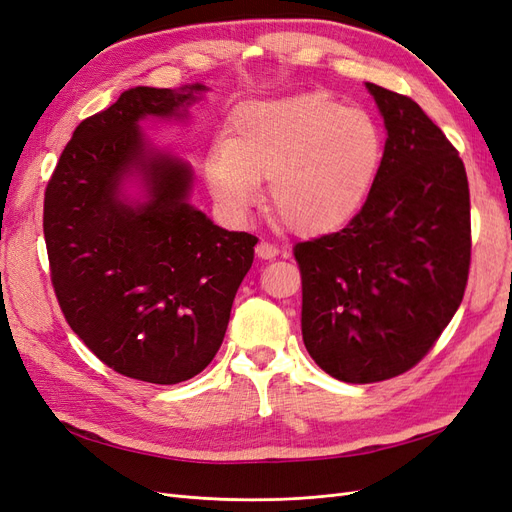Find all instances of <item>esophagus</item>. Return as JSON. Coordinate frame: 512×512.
<instances>
[{"instance_id": "34e87169", "label": "esophagus", "mask_w": 512, "mask_h": 512, "mask_svg": "<svg viewBox=\"0 0 512 512\" xmlns=\"http://www.w3.org/2000/svg\"><path fill=\"white\" fill-rule=\"evenodd\" d=\"M277 254H280V250H277V247H275L273 243H269V241H258V245H256V256H258V258L271 260V258H275Z\"/></svg>"}]
</instances>
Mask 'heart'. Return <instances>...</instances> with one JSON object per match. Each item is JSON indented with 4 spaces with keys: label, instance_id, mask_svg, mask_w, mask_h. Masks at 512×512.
Segmentation results:
<instances>
[{
    "label": "heart",
    "instance_id": "heart-1",
    "mask_svg": "<svg viewBox=\"0 0 512 512\" xmlns=\"http://www.w3.org/2000/svg\"><path fill=\"white\" fill-rule=\"evenodd\" d=\"M382 132L361 108L327 94L247 102L205 156L213 198L245 215L269 179L273 220L292 235L316 237L346 224L374 185Z\"/></svg>",
    "mask_w": 512,
    "mask_h": 512
}]
</instances>
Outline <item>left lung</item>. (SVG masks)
<instances>
[{"instance_id":"left-lung-1","label":"left lung","mask_w":512,"mask_h":512,"mask_svg":"<svg viewBox=\"0 0 512 512\" xmlns=\"http://www.w3.org/2000/svg\"><path fill=\"white\" fill-rule=\"evenodd\" d=\"M367 89L389 136L365 205L339 232L294 245L305 348L352 384L395 378L423 359L461 305L472 252L457 149L412 98Z\"/></svg>"}]
</instances>
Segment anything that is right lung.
Returning <instances> with one entry per match:
<instances>
[{"label": "right lung", "instance_id": "right-lung-1", "mask_svg": "<svg viewBox=\"0 0 512 512\" xmlns=\"http://www.w3.org/2000/svg\"><path fill=\"white\" fill-rule=\"evenodd\" d=\"M205 85L134 87L79 123L44 192L51 282L70 329L117 374L177 384L220 350L258 239L188 203L192 168L153 151L138 121L181 117ZM138 174L143 204L122 179Z\"/></svg>", "mask_w": 512, "mask_h": 512}]
</instances>
